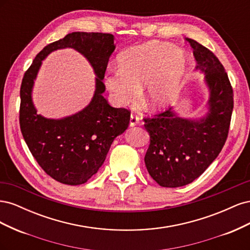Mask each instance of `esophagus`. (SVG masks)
Wrapping results in <instances>:
<instances>
[{
	"mask_svg": "<svg viewBox=\"0 0 250 250\" xmlns=\"http://www.w3.org/2000/svg\"><path fill=\"white\" fill-rule=\"evenodd\" d=\"M140 122V119L135 116V115H131L130 116V120H129V125L130 127H133V126H137Z\"/></svg>",
	"mask_w": 250,
	"mask_h": 250,
	"instance_id": "1",
	"label": "esophagus"
}]
</instances>
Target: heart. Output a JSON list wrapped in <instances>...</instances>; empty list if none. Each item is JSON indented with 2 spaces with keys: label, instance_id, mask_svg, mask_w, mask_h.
<instances>
[{
  "label": "heart",
  "instance_id": "obj_1",
  "mask_svg": "<svg viewBox=\"0 0 250 250\" xmlns=\"http://www.w3.org/2000/svg\"><path fill=\"white\" fill-rule=\"evenodd\" d=\"M187 63L184 50L152 41L121 53L117 67L104 73L103 82L117 106L137 102L144 86L143 102L146 108L162 110L177 96Z\"/></svg>",
  "mask_w": 250,
  "mask_h": 250
}]
</instances>
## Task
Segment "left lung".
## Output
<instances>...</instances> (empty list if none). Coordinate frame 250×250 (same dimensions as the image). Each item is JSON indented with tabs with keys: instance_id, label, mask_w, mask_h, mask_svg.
<instances>
[{
	"instance_id": "obj_1",
	"label": "left lung",
	"mask_w": 250,
	"mask_h": 250,
	"mask_svg": "<svg viewBox=\"0 0 250 250\" xmlns=\"http://www.w3.org/2000/svg\"><path fill=\"white\" fill-rule=\"evenodd\" d=\"M193 48L208 98L203 115L181 117L174 107L145 119L150 145L145 155L146 168L156 183L177 188L193 183L220 153L228 138L233 108L232 88L219 59L202 44L186 39Z\"/></svg>"
}]
</instances>
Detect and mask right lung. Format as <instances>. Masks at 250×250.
<instances>
[{"instance_id":"1","label":"right lung","mask_w":250,"mask_h":250,"mask_svg":"<svg viewBox=\"0 0 250 250\" xmlns=\"http://www.w3.org/2000/svg\"><path fill=\"white\" fill-rule=\"evenodd\" d=\"M74 48L87 58L96 75L95 92L81 111L59 119L37 113L33 103L34 81L52 51ZM116 49L115 36L107 33L72 32L44 47L25 73L21 85L20 125L27 146L39 165L59 183L78 186L103 165L112 142L128 127L130 113L110 106L103 97V76Z\"/></svg>"}]
</instances>
